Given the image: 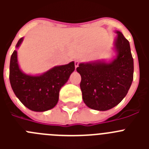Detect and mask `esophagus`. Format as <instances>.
<instances>
[{
  "mask_svg": "<svg viewBox=\"0 0 149 149\" xmlns=\"http://www.w3.org/2000/svg\"><path fill=\"white\" fill-rule=\"evenodd\" d=\"M78 65H79V60H74V66H75V68H77V67L78 66Z\"/></svg>",
  "mask_w": 149,
  "mask_h": 149,
  "instance_id": "obj_1",
  "label": "esophagus"
}]
</instances>
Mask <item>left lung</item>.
Masks as SVG:
<instances>
[{
    "mask_svg": "<svg viewBox=\"0 0 149 149\" xmlns=\"http://www.w3.org/2000/svg\"><path fill=\"white\" fill-rule=\"evenodd\" d=\"M116 33V58L110 63H80L77 68L81 76L80 86L84 102L93 110L104 111L119 104L132 84L134 60L130 44L122 33Z\"/></svg>",
    "mask_w": 149,
    "mask_h": 149,
    "instance_id": "obj_1",
    "label": "left lung"
}]
</instances>
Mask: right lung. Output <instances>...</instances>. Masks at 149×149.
Wrapping results in <instances>:
<instances>
[{
  "label": "right lung",
  "instance_id": "add662e5",
  "mask_svg": "<svg viewBox=\"0 0 149 149\" xmlns=\"http://www.w3.org/2000/svg\"><path fill=\"white\" fill-rule=\"evenodd\" d=\"M23 38L18 40L19 47ZM74 63L55 66L38 76L28 75L19 68L17 51L10 59V81L17 98L25 107L36 112H44L54 108L58 102L59 93L74 71Z\"/></svg>",
  "mask_w": 149,
  "mask_h": 149
}]
</instances>
